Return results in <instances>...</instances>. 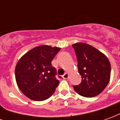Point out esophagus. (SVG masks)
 I'll return each instance as SVG.
<instances>
[{"label":"esophagus","instance_id":"1","mask_svg":"<svg viewBox=\"0 0 120 120\" xmlns=\"http://www.w3.org/2000/svg\"><path fill=\"white\" fill-rule=\"evenodd\" d=\"M62 77L64 79H68L69 78V74L68 73H65L64 75L62 76Z\"/></svg>","mask_w":120,"mask_h":120}]
</instances>
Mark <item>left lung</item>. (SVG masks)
Wrapping results in <instances>:
<instances>
[{"mask_svg": "<svg viewBox=\"0 0 120 120\" xmlns=\"http://www.w3.org/2000/svg\"><path fill=\"white\" fill-rule=\"evenodd\" d=\"M72 46L78 60L82 82L73 88L80 95L91 98L101 93L109 82L111 64L107 57L95 47L78 42Z\"/></svg>", "mask_w": 120, "mask_h": 120, "instance_id": "1", "label": "left lung"}]
</instances>
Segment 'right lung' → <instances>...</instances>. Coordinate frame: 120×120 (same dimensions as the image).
Here are the masks:
<instances>
[{
	"mask_svg": "<svg viewBox=\"0 0 120 120\" xmlns=\"http://www.w3.org/2000/svg\"><path fill=\"white\" fill-rule=\"evenodd\" d=\"M60 48L47 45L34 47L20 58L15 67L17 86L27 98L43 101L55 93L59 84L51 64ZM59 78H61L59 76Z\"/></svg>",
	"mask_w": 120,
	"mask_h": 120,
	"instance_id": "obj_1",
	"label": "right lung"
}]
</instances>
